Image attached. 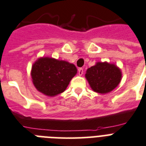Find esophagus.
Wrapping results in <instances>:
<instances>
[{"mask_svg":"<svg viewBox=\"0 0 146 146\" xmlns=\"http://www.w3.org/2000/svg\"><path fill=\"white\" fill-rule=\"evenodd\" d=\"M78 74H79V76H82L83 74V68H79V70H78Z\"/></svg>","mask_w":146,"mask_h":146,"instance_id":"obj_1","label":"esophagus"}]
</instances>
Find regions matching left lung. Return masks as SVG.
Segmentation results:
<instances>
[{
	"label": "left lung",
	"instance_id": "8db88e82",
	"mask_svg": "<svg viewBox=\"0 0 146 146\" xmlns=\"http://www.w3.org/2000/svg\"><path fill=\"white\" fill-rule=\"evenodd\" d=\"M85 77L94 92L106 94L117 87L121 79V73L115 65L98 62L87 70Z\"/></svg>",
	"mask_w": 146,
	"mask_h": 146
}]
</instances>
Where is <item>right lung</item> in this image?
Listing matches in <instances>:
<instances>
[{"instance_id": "add662e5", "label": "right lung", "mask_w": 146, "mask_h": 146, "mask_svg": "<svg viewBox=\"0 0 146 146\" xmlns=\"http://www.w3.org/2000/svg\"><path fill=\"white\" fill-rule=\"evenodd\" d=\"M76 73L74 64L51 58H42L33 65L31 76L39 92L46 95L55 96L64 92Z\"/></svg>"}]
</instances>
